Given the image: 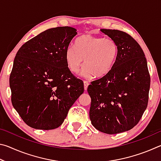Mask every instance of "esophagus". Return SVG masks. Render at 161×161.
<instances>
[{"instance_id": "34e87169", "label": "esophagus", "mask_w": 161, "mask_h": 161, "mask_svg": "<svg viewBox=\"0 0 161 161\" xmlns=\"http://www.w3.org/2000/svg\"><path fill=\"white\" fill-rule=\"evenodd\" d=\"M89 81H84V90H85V91H86V89H87V87H88V86H89Z\"/></svg>"}]
</instances>
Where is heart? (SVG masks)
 Masks as SVG:
<instances>
[{
    "mask_svg": "<svg viewBox=\"0 0 161 161\" xmlns=\"http://www.w3.org/2000/svg\"><path fill=\"white\" fill-rule=\"evenodd\" d=\"M118 54V45L110 37L85 35L76 40L75 47L67 50L65 59L71 72L77 74L83 64L84 75L86 77L94 75L101 77L112 68Z\"/></svg>",
    "mask_w": 161,
    "mask_h": 161,
    "instance_id": "b5f03b06",
    "label": "heart"
}]
</instances>
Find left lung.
I'll return each instance as SVG.
<instances>
[{"instance_id":"1","label":"left lung","mask_w":161,"mask_h":161,"mask_svg":"<svg viewBox=\"0 0 161 161\" xmlns=\"http://www.w3.org/2000/svg\"><path fill=\"white\" fill-rule=\"evenodd\" d=\"M101 31L115 40L118 54L109 72L87 88L92 99L89 118L99 131L116 134L139 122L148 106L151 78L143 51L130 35L118 30Z\"/></svg>"}]
</instances>
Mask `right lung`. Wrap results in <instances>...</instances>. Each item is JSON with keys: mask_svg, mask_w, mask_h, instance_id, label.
Listing matches in <instances>:
<instances>
[{"mask_svg": "<svg viewBox=\"0 0 161 161\" xmlns=\"http://www.w3.org/2000/svg\"><path fill=\"white\" fill-rule=\"evenodd\" d=\"M77 34L71 27L48 29L19 49L10 75L11 102L21 119L35 129L63 123L84 92L82 80L68 68L65 54Z\"/></svg>", "mask_w": 161, "mask_h": 161, "instance_id": "obj_1", "label": "right lung"}]
</instances>
